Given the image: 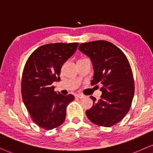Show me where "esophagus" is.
Instances as JSON below:
<instances>
[{"instance_id":"obj_1","label":"esophagus","mask_w":153,"mask_h":153,"mask_svg":"<svg viewBox=\"0 0 153 153\" xmlns=\"http://www.w3.org/2000/svg\"><path fill=\"white\" fill-rule=\"evenodd\" d=\"M75 97H77V98H79V99H83V98L85 97V96L84 95H82V94H76L75 95Z\"/></svg>"}]
</instances>
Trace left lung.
<instances>
[{"label":"left lung","instance_id":"1","mask_svg":"<svg viewBox=\"0 0 153 153\" xmlns=\"http://www.w3.org/2000/svg\"><path fill=\"white\" fill-rule=\"evenodd\" d=\"M78 49L92 62L94 73L91 85H103L99 100L90 97L93 105L86 111L87 117L102 127L116 125L129 112L134 95V80L129 61L120 49L105 40L82 43Z\"/></svg>","mask_w":153,"mask_h":153}]
</instances>
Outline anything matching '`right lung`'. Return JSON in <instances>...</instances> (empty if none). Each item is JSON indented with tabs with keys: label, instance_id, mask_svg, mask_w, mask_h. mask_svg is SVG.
Masks as SVG:
<instances>
[{
	"label": "right lung",
	"instance_id": "obj_1",
	"mask_svg": "<svg viewBox=\"0 0 153 153\" xmlns=\"http://www.w3.org/2000/svg\"><path fill=\"white\" fill-rule=\"evenodd\" d=\"M73 43H52L40 46L28 57L22 78L23 102L34 123L50 130L64 123L66 106L74 96L62 95L54 91L52 84L60 80L63 64L78 46Z\"/></svg>",
	"mask_w": 153,
	"mask_h": 153
}]
</instances>
